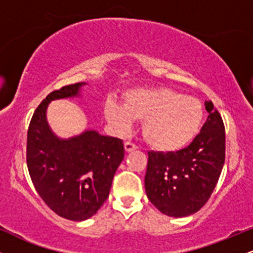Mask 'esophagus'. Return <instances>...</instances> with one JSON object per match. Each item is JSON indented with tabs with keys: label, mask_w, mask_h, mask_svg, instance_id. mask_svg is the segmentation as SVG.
Listing matches in <instances>:
<instances>
[{
	"label": "esophagus",
	"mask_w": 253,
	"mask_h": 253,
	"mask_svg": "<svg viewBox=\"0 0 253 253\" xmlns=\"http://www.w3.org/2000/svg\"><path fill=\"white\" fill-rule=\"evenodd\" d=\"M136 147L138 146H136L135 144L130 143V141H126V143H125V150H126V152H130V151L135 150Z\"/></svg>",
	"instance_id": "1"
}]
</instances>
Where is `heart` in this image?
Returning a JSON list of instances; mask_svg holds the SVG:
<instances>
[{
    "instance_id": "b5f03b06",
    "label": "heart",
    "mask_w": 253,
    "mask_h": 253,
    "mask_svg": "<svg viewBox=\"0 0 253 253\" xmlns=\"http://www.w3.org/2000/svg\"><path fill=\"white\" fill-rule=\"evenodd\" d=\"M104 115L120 134L143 121V135L151 147L173 152L187 146L199 133L203 108L199 100L165 88L132 89L124 95V104L108 100Z\"/></svg>"
}]
</instances>
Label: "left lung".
I'll use <instances>...</instances> for the list:
<instances>
[{"instance_id": "8db88e82", "label": "left lung", "mask_w": 253, "mask_h": 253, "mask_svg": "<svg viewBox=\"0 0 253 253\" xmlns=\"http://www.w3.org/2000/svg\"><path fill=\"white\" fill-rule=\"evenodd\" d=\"M208 118L189 146L176 152H149L145 190L157 210L182 217L200 211L219 181L225 163V126L211 101Z\"/></svg>"}]
</instances>
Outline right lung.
I'll return each mask as SVG.
<instances>
[{
	"instance_id": "1",
	"label": "right lung",
	"mask_w": 253,
	"mask_h": 253,
	"mask_svg": "<svg viewBox=\"0 0 253 253\" xmlns=\"http://www.w3.org/2000/svg\"><path fill=\"white\" fill-rule=\"evenodd\" d=\"M83 84L50 92L34 112L27 132L26 159L34 188L50 210L72 221L89 219L100 210L125 156L119 138L85 130L74 138L59 139L48 127V103L77 96Z\"/></svg>"
}]
</instances>
